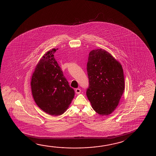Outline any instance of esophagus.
Listing matches in <instances>:
<instances>
[{
	"label": "esophagus",
	"instance_id": "esophagus-1",
	"mask_svg": "<svg viewBox=\"0 0 156 156\" xmlns=\"http://www.w3.org/2000/svg\"><path fill=\"white\" fill-rule=\"evenodd\" d=\"M75 92H76L77 94H80V93H81V90L79 88H77V89L75 90Z\"/></svg>",
	"mask_w": 156,
	"mask_h": 156
}]
</instances>
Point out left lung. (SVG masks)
<instances>
[{
	"instance_id": "left-lung-1",
	"label": "left lung",
	"mask_w": 156,
	"mask_h": 156,
	"mask_svg": "<svg viewBox=\"0 0 156 156\" xmlns=\"http://www.w3.org/2000/svg\"><path fill=\"white\" fill-rule=\"evenodd\" d=\"M89 87L86 95L100 115H108L116 109L124 90L122 65L103 49L90 51L87 63Z\"/></svg>"
}]
</instances>
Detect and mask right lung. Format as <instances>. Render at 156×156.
<instances>
[{
  "label": "right lung",
  "mask_w": 156,
  "mask_h": 156,
  "mask_svg": "<svg viewBox=\"0 0 156 156\" xmlns=\"http://www.w3.org/2000/svg\"><path fill=\"white\" fill-rule=\"evenodd\" d=\"M58 48L48 51L41 58L33 72L30 86L37 105L51 115L57 116L68 109L75 95L54 57Z\"/></svg>",
  "instance_id": "1"
}]
</instances>
